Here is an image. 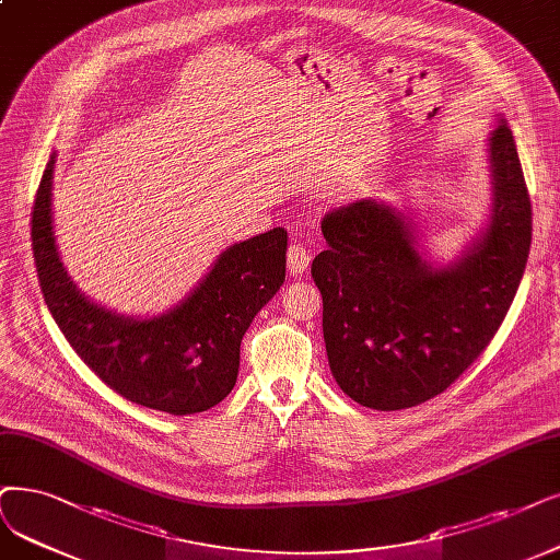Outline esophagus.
<instances>
[{
  "label": "esophagus",
  "instance_id": "1",
  "mask_svg": "<svg viewBox=\"0 0 560 560\" xmlns=\"http://www.w3.org/2000/svg\"><path fill=\"white\" fill-rule=\"evenodd\" d=\"M287 264H289V271H292L294 276L303 273L307 264H310V253L303 243H292L289 245V253H287Z\"/></svg>",
  "mask_w": 560,
  "mask_h": 560
}]
</instances>
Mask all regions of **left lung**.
<instances>
[{
  "mask_svg": "<svg viewBox=\"0 0 560 560\" xmlns=\"http://www.w3.org/2000/svg\"><path fill=\"white\" fill-rule=\"evenodd\" d=\"M487 163L489 218L451 264H434L416 220L388 202L326 213L312 278L330 372L358 405L397 411L432 399L505 319L530 248V199L505 119L489 132Z\"/></svg>",
  "mask_w": 560,
  "mask_h": 560,
  "instance_id": "left-lung-1",
  "label": "left lung"
}]
</instances>
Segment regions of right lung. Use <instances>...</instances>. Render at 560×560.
<instances>
[{
    "instance_id": "add662e5",
    "label": "right lung",
    "mask_w": 560,
    "mask_h": 560,
    "mask_svg": "<svg viewBox=\"0 0 560 560\" xmlns=\"http://www.w3.org/2000/svg\"><path fill=\"white\" fill-rule=\"evenodd\" d=\"M52 153L32 213V248L43 299L63 338L103 384L147 409L190 416L225 399L257 312L284 282L287 230L228 245L174 307L128 317L84 296L63 268L52 230Z\"/></svg>"
}]
</instances>
